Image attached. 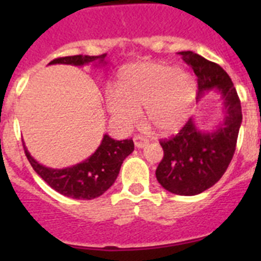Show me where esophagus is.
<instances>
[{
	"label": "esophagus",
	"instance_id": "esophagus-1",
	"mask_svg": "<svg viewBox=\"0 0 261 261\" xmlns=\"http://www.w3.org/2000/svg\"><path fill=\"white\" fill-rule=\"evenodd\" d=\"M133 141H135V146L137 147V149H142V147H145L149 144V141H147L146 138L140 137V136H136V137L133 138Z\"/></svg>",
	"mask_w": 261,
	"mask_h": 261
}]
</instances>
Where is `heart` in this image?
Listing matches in <instances>:
<instances>
[{"label":"heart","mask_w":261,"mask_h":261,"mask_svg":"<svg viewBox=\"0 0 261 261\" xmlns=\"http://www.w3.org/2000/svg\"><path fill=\"white\" fill-rule=\"evenodd\" d=\"M197 82L191 71L163 62H136L120 71L116 93H110L106 106L121 128L129 129L144 110L146 123L162 135L184 124L196 102Z\"/></svg>","instance_id":"heart-1"}]
</instances>
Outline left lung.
<instances>
[{"label":"left lung","mask_w":261,"mask_h":261,"mask_svg":"<svg viewBox=\"0 0 261 261\" xmlns=\"http://www.w3.org/2000/svg\"><path fill=\"white\" fill-rule=\"evenodd\" d=\"M197 75L199 99L214 90L222 100V119L211 129L200 128L191 117L175 137L161 141L163 159L155 176L168 192L195 196L220 180L234 155L242 124V107L229 74L192 50L179 52Z\"/></svg>","instance_id":"left-lung-1"}]
</instances>
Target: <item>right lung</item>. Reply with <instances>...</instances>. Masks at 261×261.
Segmentation results:
<instances>
[{
    "label": "right lung",
    "instance_id": "add662e5",
    "mask_svg": "<svg viewBox=\"0 0 261 261\" xmlns=\"http://www.w3.org/2000/svg\"><path fill=\"white\" fill-rule=\"evenodd\" d=\"M105 55L100 56H66L53 60L49 65L64 64V65L85 66L94 64L95 66L107 65ZM24 153L29 162L36 174L55 191L66 197L77 200H93L106 192L116 180L120 167L124 159L135 150L132 140L117 141L105 135L102 142L89 158L82 162L65 168H52L41 165L27 150L23 142Z\"/></svg>",
    "mask_w": 261,
    "mask_h": 261
}]
</instances>
